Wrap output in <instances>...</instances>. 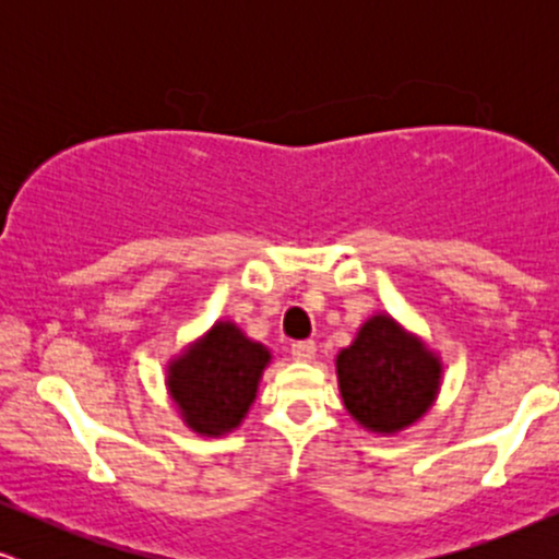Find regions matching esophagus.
<instances>
[{
	"label": "esophagus",
	"instance_id": "obj_1",
	"mask_svg": "<svg viewBox=\"0 0 559 559\" xmlns=\"http://www.w3.org/2000/svg\"><path fill=\"white\" fill-rule=\"evenodd\" d=\"M316 352H318L316 342H294L292 344V357L299 362L316 360Z\"/></svg>",
	"mask_w": 559,
	"mask_h": 559
}]
</instances>
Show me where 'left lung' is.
Here are the masks:
<instances>
[{
    "label": "left lung",
    "instance_id": "obj_1",
    "mask_svg": "<svg viewBox=\"0 0 559 559\" xmlns=\"http://www.w3.org/2000/svg\"><path fill=\"white\" fill-rule=\"evenodd\" d=\"M346 413L373 433H400L431 409L441 386V360L415 333L376 312L336 357Z\"/></svg>",
    "mask_w": 559,
    "mask_h": 559
}]
</instances>
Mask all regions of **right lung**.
<instances>
[{
    "instance_id": "obj_1",
    "label": "right lung",
    "mask_w": 559,
    "mask_h": 559,
    "mask_svg": "<svg viewBox=\"0 0 559 559\" xmlns=\"http://www.w3.org/2000/svg\"><path fill=\"white\" fill-rule=\"evenodd\" d=\"M271 352L230 320L217 323L168 362V391L191 431L223 436L241 426L258 400Z\"/></svg>"
}]
</instances>
